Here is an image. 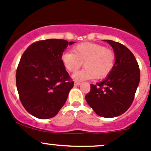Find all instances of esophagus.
Instances as JSON below:
<instances>
[{
    "label": "esophagus",
    "mask_w": 151,
    "mask_h": 151,
    "mask_svg": "<svg viewBox=\"0 0 151 151\" xmlns=\"http://www.w3.org/2000/svg\"><path fill=\"white\" fill-rule=\"evenodd\" d=\"M80 84H81V82H79V81H75L74 82V85L75 86H79Z\"/></svg>",
    "instance_id": "obj_1"
}]
</instances>
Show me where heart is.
I'll return each instance as SVG.
<instances>
[{"instance_id":"1","label":"heart","mask_w":151,"mask_h":151,"mask_svg":"<svg viewBox=\"0 0 151 151\" xmlns=\"http://www.w3.org/2000/svg\"><path fill=\"white\" fill-rule=\"evenodd\" d=\"M62 62L70 73L77 72L84 62L85 68L74 75L76 80L103 79L113 70L116 62V54L111 49L90 42L80 43L73 52L62 54Z\"/></svg>"}]
</instances>
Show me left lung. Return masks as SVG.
<instances>
[{
    "label": "left lung",
    "instance_id": "1",
    "mask_svg": "<svg viewBox=\"0 0 151 151\" xmlns=\"http://www.w3.org/2000/svg\"><path fill=\"white\" fill-rule=\"evenodd\" d=\"M116 54L115 66L108 77L91 84L86 100L96 114L114 117L126 112L135 98L140 81V69L132 52L120 43L105 40Z\"/></svg>",
    "mask_w": 151,
    "mask_h": 151
}]
</instances>
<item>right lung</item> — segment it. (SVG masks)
I'll list each match as a JSON object with an SVG mask.
<instances>
[{"label":"right lung","instance_id":"right-lung-1","mask_svg":"<svg viewBox=\"0 0 151 151\" xmlns=\"http://www.w3.org/2000/svg\"><path fill=\"white\" fill-rule=\"evenodd\" d=\"M74 42L47 39L33 43L21 57L16 87L25 109L39 119H50L66 102L74 81L62 62L68 45Z\"/></svg>","mask_w":151,"mask_h":151}]
</instances>
